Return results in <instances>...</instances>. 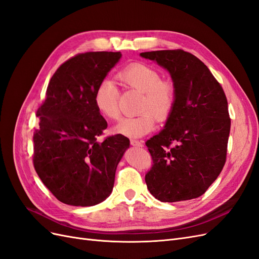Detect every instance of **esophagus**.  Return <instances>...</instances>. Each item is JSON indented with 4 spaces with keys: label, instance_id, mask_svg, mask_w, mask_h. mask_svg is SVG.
Listing matches in <instances>:
<instances>
[{
    "label": "esophagus",
    "instance_id": "esophagus-1",
    "mask_svg": "<svg viewBox=\"0 0 259 259\" xmlns=\"http://www.w3.org/2000/svg\"><path fill=\"white\" fill-rule=\"evenodd\" d=\"M130 143L132 146H135V147H143L144 146V142L142 140H136V139H131Z\"/></svg>",
    "mask_w": 259,
    "mask_h": 259
}]
</instances>
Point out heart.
<instances>
[{
	"instance_id": "1",
	"label": "heart",
	"mask_w": 259,
	"mask_h": 259,
	"mask_svg": "<svg viewBox=\"0 0 259 259\" xmlns=\"http://www.w3.org/2000/svg\"><path fill=\"white\" fill-rule=\"evenodd\" d=\"M119 79L130 88L143 93L136 116L124 117L114 126V132L123 136L142 137L154 128L155 119L163 120L170 113L176 99L174 84L162 80L161 73L155 68L136 62L124 68ZM94 104L98 112L110 120L120 116L119 90L110 79L101 81L94 93Z\"/></svg>"
}]
</instances>
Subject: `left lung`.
<instances>
[{"label": "left lung", "instance_id": "obj_1", "mask_svg": "<svg viewBox=\"0 0 259 259\" xmlns=\"http://www.w3.org/2000/svg\"><path fill=\"white\" fill-rule=\"evenodd\" d=\"M170 74L176 99L164 130L146 142L152 167L145 180L161 202L199 198L226 163L231 120L222 85L194 55L183 50L140 53Z\"/></svg>", "mask_w": 259, "mask_h": 259}]
</instances>
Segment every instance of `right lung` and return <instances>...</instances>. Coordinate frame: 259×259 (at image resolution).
<instances>
[{"label":"right lung","instance_id":"obj_1","mask_svg":"<svg viewBox=\"0 0 259 259\" xmlns=\"http://www.w3.org/2000/svg\"><path fill=\"white\" fill-rule=\"evenodd\" d=\"M121 56L120 52H88L68 59L52 76L37 109L33 165L65 204L92 206L106 200L130 147L121 134L97 142L107 122L94 104V93Z\"/></svg>","mask_w":259,"mask_h":259}]
</instances>
